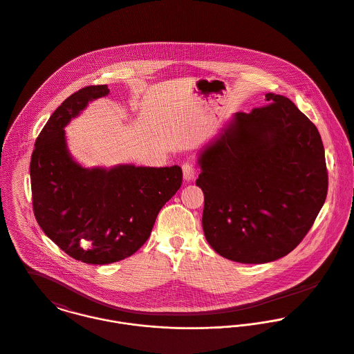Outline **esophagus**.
I'll return each mask as SVG.
<instances>
[{
    "label": "esophagus",
    "mask_w": 354,
    "mask_h": 354,
    "mask_svg": "<svg viewBox=\"0 0 354 354\" xmlns=\"http://www.w3.org/2000/svg\"><path fill=\"white\" fill-rule=\"evenodd\" d=\"M183 179H185V182H192V180H194V178H196V167L192 164V162H185L183 164Z\"/></svg>",
    "instance_id": "34e87169"
}]
</instances>
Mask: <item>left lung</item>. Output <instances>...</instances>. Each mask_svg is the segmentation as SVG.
<instances>
[{
  "instance_id": "left-lung-1",
  "label": "left lung",
  "mask_w": 354,
  "mask_h": 354,
  "mask_svg": "<svg viewBox=\"0 0 354 354\" xmlns=\"http://www.w3.org/2000/svg\"><path fill=\"white\" fill-rule=\"evenodd\" d=\"M236 113L199 153L203 234L221 257L266 263L288 255L314 225L327 196L324 148L288 97Z\"/></svg>"
}]
</instances>
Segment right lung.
Masks as SVG:
<instances>
[{"label": "right lung", "instance_id": "obj_1", "mask_svg": "<svg viewBox=\"0 0 354 354\" xmlns=\"http://www.w3.org/2000/svg\"><path fill=\"white\" fill-rule=\"evenodd\" d=\"M109 92L107 85H89L71 95L41 129L30 164L40 228L69 257L91 265L118 262L141 248L183 176L178 165L89 169L72 158L64 127Z\"/></svg>", "mask_w": 354, "mask_h": 354}]
</instances>
